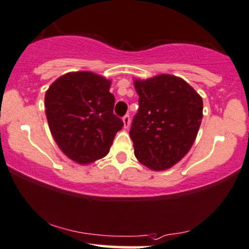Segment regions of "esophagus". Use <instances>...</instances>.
I'll use <instances>...</instances> for the list:
<instances>
[{"mask_svg": "<svg viewBox=\"0 0 249 249\" xmlns=\"http://www.w3.org/2000/svg\"><path fill=\"white\" fill-rule=\"evenodd\" d=\"M123 123H124V127H125V128H127L128 126H130V123H131V121H130V116L125 115L124 117H123Z\"/></svg>", "mask_w": 249, "mask_h": 249, "instance_id": "obj_1", "label": "esophagus"}]
</instances>
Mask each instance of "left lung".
Wrapping results in <instances>:
<instances>
[{"mask_svg":"<svg viewBox=\"0 0 249 249\" xmlns=\"http://www.w3.org/2000/svg\"><path fill=\"white\" fill-rule=\"evenodd\" d=\"M139 109L130 128L134 155L153 170H164L189 152L203 117L202 97L178 76L136 80Z\"/></svg>","mask_w":249,"mask_h":249,"instance_id":"8db88e82","label":"left lung"}]
</instances>
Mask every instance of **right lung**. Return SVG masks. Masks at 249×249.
Returning <instances> with one entry per match:
<instances>
[{"mask_svg": "<svg viewBox=\"0 0 249 249\" xmlns=\"http://www.w3.org/2000/svg\"><path fill=\"white\" fill-rule=\"evenodd\" d=\"M110 85L91 71H74L55 80L45 95L51 133L60 149L80 164L106 157L124 126L113 113Z\"/></svg>", "mask_w": 249, "mask_h": 249, "instance_id": "1", "label": "right lung"}]
</instances>
